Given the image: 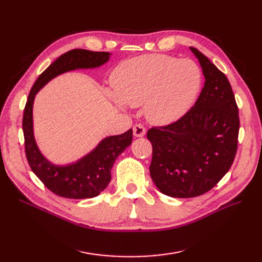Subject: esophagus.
Returning <instances> with one entry per match:
<instances>
[{"mask_svg":"<svg viewBox=\"0 0 262 262\" xmlns=\"http://www.w3.org/2000/svg\"><path fill=\"white\" fill-rule=\"evenodd\" d=\"M146 133V130L143 125L141 124H136L133 126V136L136 138H142L144 137Z\"/></svg>","mask_w":262,"mask_h":262,"instance_id":"obj_1","label":"esophagus"}]
</instances>
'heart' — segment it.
<instances>
[{"instance_id": "b5f03b06", "label": "heart", "mask_w": 262, "mask_h": 262, "mask_svg": "<svg viewBox=\"0 0 262 262\" xmlns=\"http://www.w3.org/2000/svg\"><path fill=\"white\" fill-rule=\"evenodd\" d=\"M108 98L121 110L144 105L147 120L157 125L178 121L194 104L202 73L191 60L146 54L119 64L112 74Z\"/></svg>"}]
</instances>
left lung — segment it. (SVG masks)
<instances>
[{
    "label": "left lung",
    "mask_w": 262,
    "mask_h": 262,
    "mask_svg": "<svg viewBox=\"0 0 262 262\" xmlns=\"http://www.w3.org/2000/svg\"><path fill=\"white\" fill-rule=\"evenodd\" d=\"M205 78L194 106L175 123L152 128L150 177L172 198L208 192L231 168L239 131L238 108L224 73L199 50L189 47Z\"/></svg>",
    "instance_id": "8db88e82"
}]
</instances>
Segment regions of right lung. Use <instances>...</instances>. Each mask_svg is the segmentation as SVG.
Returning <instances> with one entry per match:
<instances>
[{"label":"right lung","instance_id":"right-lung-1","mask_svg":"<svg viewBox=\"0 0 262 262\" xmlns=\"http://www.w3.org/2000/svg\"><path fill=\"white\" fill-rule=\"evenodd\" d=\"M112 53L73 49L52 62L39 75L31 89L23 116L26 157L31 170L50 191L69 199L97 196L112 179V168L123 150L132 143V129L119 136L102 139L97 146L77 161L57 165L51 163L38 147L34 133L33 108L37 93L54 77L75 70H90L104 66Z\"/></svg>","mask_w":262,"mask_h":262}]
</instances>
